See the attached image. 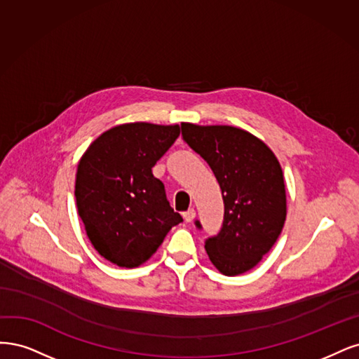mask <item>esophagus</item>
<instances>
[{
	"label": "esophagus",
	"mask_w": 359,
	"mask_h": 359,
	"mask_svg": "<svg viewBox=\"0 0 359 359\" xmlns=\"http://www.w3.org/2000/svg\"><path fill=\"white\" fill-rule=\"evenodd\" d=\"M195 210L194 209H189V210H187V212H184L183 213V217H184V221H187V222H192L194 221V219H195Z\"/></svg>",
	"instance_id": "1"
}]
</instances>
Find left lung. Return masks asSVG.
Here are the masks:
<instances>
[{
    "label": "left lung",
    "mask_w": 359,
    "mask_h": 359,
    "mask_svg": "<svg viewBox=\"0 0 359 359\" xmlns=\"http://www.w3.org/2000/svg\"><path fill=\"white\" fill-rule=\"evenodd\" d=\"M182 137L215 172L224 198V222L205 240L215 267L225 276L245 273L279 238L286 219L283 172L259 138L226 125L182 123ZM195 226L201 229L200 221Z\"/></svg>",
    "instance_id": "left-lung-1"
}]
</instances>
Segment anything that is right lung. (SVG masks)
<instances>
[{"label": "right lung", "instance_id": "obj_1", "mask_svg": "<svg viewBox=\"0 0 359 359\" xmlns=\"http://www.w3.org/2000/svg\"><path fill=\"white\" fill-rule=\"evenodd\" d=\"M180 134L179 125L125 123L101 134L77 167L76 204L92 246L125 269L146 262L183 222L152 167Z\"/></svg>", "mask_w": 359, "mask_h": 359}]
</instances>
